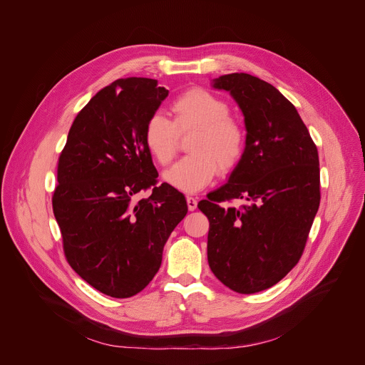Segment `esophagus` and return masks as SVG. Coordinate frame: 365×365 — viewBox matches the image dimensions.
<instances>
[{
  "label": "esophagus",
  "mask_w": 365,
  "mask_h": 365,
  "mask_svg": "<svg viewBox=\"0 0 365 365\" xmlns=\"http://www.w3.org/2000/svg\"><path fill=\"white\" fill-rule=\"evenodd\" d=\"M186 203H187L189 211H195L196 207H197V199L193 197V196H187V197H186Z\"/></svg>",
  "instance_id": "esophagus-1"
}]
</instances>
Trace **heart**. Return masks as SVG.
<instances>
[{
    "mask_svg": "<svg viewBox=\"0 0 365 365\" xmlns=\"http://www.w3.org/2000/svg\"><path fill=\"white\" fill-rule=\"evenodd\" d=\"M173 121L154 113L144 125V143L162 166H169L178 153L179 133L195 130L189 151L166 180L185 192H197L210 185L221 170L228 173L245 151V130L232 117L230 103L212 92L193 88L172 102Z\"/></svg>",
    "mask_w": 365,
    "mask_h": 365,
    "instance_id": "heart-1",
    "label": "heart"
}]
</instances>
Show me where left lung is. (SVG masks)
<instances>
[{"label":"left lung","mask_w":365,"mask_h":365,"mask_svg":"<svg viewBox=\"0 0 365 365\" xmlns=\"http://www.w3.org/2000/svg\"><path fill=\"white\" fill-rule=\"evenodd\" d=\"M237 101L247 130L242 159L197 203L210 220L207 263L215 277L250 294L279 283L300 259L321 202L319 155L293 103L248 73L214 81ZM242 198L240 208L225 203Z\"/></svg>","instance_id":"8db88e82"}]
</instances>
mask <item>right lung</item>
Masks as SVG:
<instances>
[{
	"mask_svg": "<svg viewBox=\"0 0 365 365\" xmlns=\"http://www.w3.org/2000/svg\"><path fill=\"white\" fill-rule=\"evenodd\" d=\"M169 95L158 81L102 88L76 115L51 197L71 267L103 294L125 299L159 272L163 247L187 214L183 193L158 185L144 125ZM150 188L147 200L135 195Z\"/></svg>",
	"mask_w": 365,
	"mask_h": 365,
	"instance_id": "1",
	"label": "right lung"
}]
</instances>
